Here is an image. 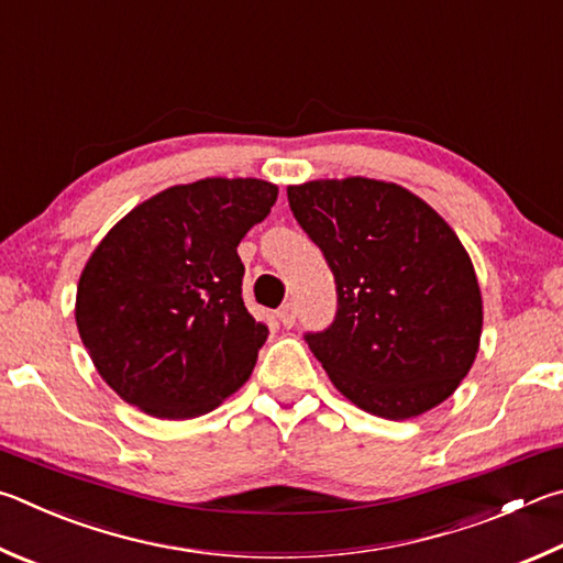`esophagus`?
I'll return each mask as SVG.
<instances>
[{
	"label": "esophagus",
	"instance_id": "esophagus-1",
	"mask_svg": "<svg viewBox=\"0 0 563 563\" xmlns=\"http://www.w3.org/2000/svg\"><path fill=\"white\" fill-rule=\"evenodd\" d=\"M278 320L283 327H292L295 320H298V308L292 302H285L283 308L278 310Z\"/></svg>",
	"mask_w": 563,
	"mask_h": 563
}]
</instances>
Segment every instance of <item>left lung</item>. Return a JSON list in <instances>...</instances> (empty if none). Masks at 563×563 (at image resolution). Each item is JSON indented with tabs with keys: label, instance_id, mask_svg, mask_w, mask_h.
<instances>
[{
	"label": "left lung",
	"instance_id": "8db88e82",
	"mask_svg": "<svg viewBox=\"0 0 563 563\" xmlns=\"http://www.w3.org/2000/svg\"><path fill=\"white\" fill-rule=\"evenodd\" d=\"M288 201L334 275V322L305 342L336 391L388 421L443 404L483 332V295L455 231L416 194L379 179L295 184Z\"/></svg>",
	"mask_w": 563,
	"mask_h": 563
}]
</instances>
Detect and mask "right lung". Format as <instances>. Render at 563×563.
I'll return each instance as SVG.
<instances>
[{"mask_svg": "<svg viewBox=\"0 0 563 563\" xmlns=\"http://www.w3.org/2000/svg\"><path fill=\"white\" fill-rule=\"evenodd\" d=\"M263 179H199L142 201L98 243L76 324L122 401L184 421L249 382L268 327L243 305L239 243L271 213Z\"/></svg>", "mask_w": 563, "mask_h": 563, "instance_id": "right-lung-1", "label": "right lung"}]
</instances>
